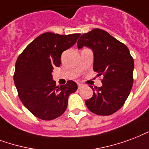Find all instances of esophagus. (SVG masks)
Returning a JSON list of instances; mask_svg holds the SVG:
<instances>
[{
    "label": "esophagus",
    "mask_w": 149,
    "mask_h": 149,
    "mask_svg": "<svg viewBox=\"0 0 149 149\" xmlns=\"http://www.w3.org/2000/svg\"><path fill=\"white\" fill-rule=\"evenodd\" d=\"M78 88H81L83 86V84H81V83H78Z\"/></svg>",
    "instance_id": "obj_1"
}]
</instances>
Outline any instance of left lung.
Returning a JSON list of instances; mask_svg holds the SVG:
<instances>
[{"instance_id": "left-lung-1", "label": "left lung", "mask_w": 149, "mask_h": 149, "mask_svg": "<svg viewBox=\"0 0 149 149\" xmlns=\"http://www.w3.org/2000/svg\"><path fill=\"white\" fill-rule=\"evenodd\" d=\"M77 46L93 49V70L103 76L101 87L90 86L93 95L85 101L86 107L97 115L114 113L124 106L133 85L134 59L128 48L100 29L82 34Z\"/></svg>"}]
</instances>
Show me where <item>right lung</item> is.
I'll use <instances>...</instances> for the list:
<instances>
[{
  "label": "right lung",
  "mask_w": 149,
  "mask_h": 149,
  "mask_svg": "<svg viewBox=\"0 0 149 149\" xmlns=\"http://www.w3.org/2000/svg\"><path fill=\"white\" fill-rule=\"evenodd\" d=\"M79 33L59 35L45 33L28 45L15 63L14 81L23 105L43 120L61 116L69 95L78 89L73 81L56 86L52 71L61 65L62 53L75 44Z\"/></svg>",
  "instance_id": "add662e5"
}]
</instances>
